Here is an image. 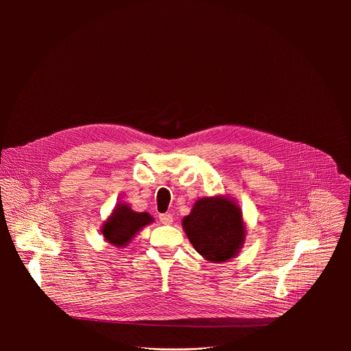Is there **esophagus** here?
<instances>
[{
  "mask_svg": "<svg viewBox=\"0 0 351 351\" xmlns=\"http://www.w3.org/2000/svg\"><path fill=\"white\" fill-rule=\"evenodd\" d=\"M159 220L162 224L169 226L173 223V216L170 213H162V215H159Z\"/></svg>",
  "mask_w": 351,
  "mask_h": 351,
  "instance_id": "1",
  "label": "esophagus"
}]
</instances>
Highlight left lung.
I'll list each match as a JSON object with an SVG mask.
<instances>
[{
	"label": "left lung",
	"instance_id": "8db88e82",
	"mask_svg": "<svg viewBox=\"0 0 351 351\" xmlns=\"http://www.w3.org/2000/svg\"><path fill=\"white\" fill-rule=\"evenodd\" d=\"M184 231L206 261L226 262L243 247L246 227L237 202L226 196L202 197L182 219Z\"/></svg>",
	"mask_w": 351,
	"mask_h": 351
}]
</instances>
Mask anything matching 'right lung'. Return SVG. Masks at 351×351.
<instances>
[{"label": "right lung", "mask_w": 351, "mask_h": 351, "mask_svg": "<svg viewBox=\"0 0 351 351\" xmlns=\"http://www.w3.org/2000/svg\"><path fill=\"white\" fill-rule=\"evenodd\" d=\"M154 221L147 212H135L130 205L119 202L104 221L101 232L105 241L116 247H124L146 226Z\"/></svg>", "instance_id": "right-lung-1"}]
</instances>
